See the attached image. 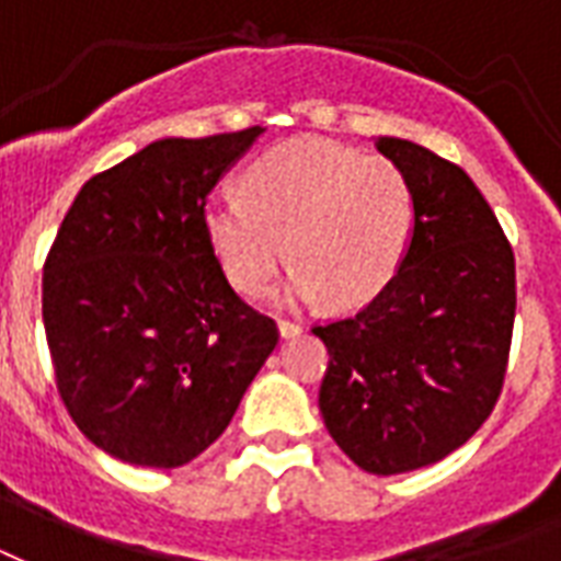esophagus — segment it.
Segmentation results:
<instances>
[{
	"mask_svg": "<svg viewBox=\"0 0 561 561\" xmlns=\"http://www.w3.org/2000/svg\"><path fill=\"white\" fill-rule=\"evenodd\" d=\"M301 331H305V328L298 325V322H289V319L277 322V334H280V340H293V336H298Z\"/></svg>",
	"mask_w": 561,
	"mask_h": 561,
	"instance_id": "obj_1",
	"label": "esophagus"
}]
</instances>
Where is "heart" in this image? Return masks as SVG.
Listing matches in <instances>:
<instances>
[{"label":"heart","mask_w":561,"mask_h":561,"mask_svg":"<svg viewBox=\"0 0 561 561\" xmlns=\"http://www.w3.org/2000/svg\"><path fill=\"white\" fill-rule=\"evenodd\" d=\"M204 230L239 289L260 293L293 254L286 301L328 298L357 310L385 293L405 260L414 195L405 171L385 156L293 138L245 168L242 195L206 201Z\"/></svg>","instance_id":"1"}]
</instances>
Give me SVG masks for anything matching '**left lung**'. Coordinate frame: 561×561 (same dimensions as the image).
<instances>
[{
	"instance_id": "obj_1",
	"label": "left lung",
	"mask_w": 561,
	"mask_h": 561,
	"mask_svg": "<svg viewBox=\"0 0 561 561\" xmlns=\"http://www.w3.org/2000/svg\"><path fill=\"white\" fill-rule=\"evenodd\" d=\"M414 230L396 277L360 313L316 325L328 345L325 428L360 470L396 476L456 453L494 411L515 325V254L473 180L405 138Z\"/></svg>"
}]
</instances>
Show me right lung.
I'll return each mask as SVG.
<instances>
[{
  "label": "right lung",
  "mask_w": 561,
  "mask_h": 561,
  "mask_svg": "<svg viewBox=\"0 0 561 561\" xmlns=\"http://www.w3.org/2000/svg\"><path fill=\"white\" fill-rule=\"evenodd\" d=\"M263 136L159 138L91 176L44 265V328L79 432L138 467L188 465L216 444L275 352L204 230L216 183Z\"/></svg>",
  "instance_id": "1"
}]
</instances>
